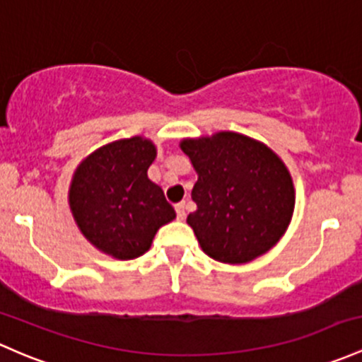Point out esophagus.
Wrapping results in <instances>:
<instances>
[{"mask_svg": "<svg viewBox=\"0 0 362 362\" xmlns=\"http://www.w3.org/2000/svg\"><path fill=\"white\" fill-rule=\"evenodd\" d=\"M175 211H177V218L184 220L185 218V204L184 203H177L175 204Z\"/></svg>", "mask_w": 362, "mask_h": 362, "instance_id": "esophagus-1", "label": "esophagus"}]
</instances>
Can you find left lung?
Segmentation results:
<instances>
[{"label":"left lung","mask_w":362,"mask_h":362,"mask_svg":"<svg viewBox=\"0 0 362 362\" xmlns=\"http://www.w3.org/2000/svg\"><path fill=\"white\" fill-rule=\"evenodd\" d=\"M197 182L187 216L201 248L222 264H246L277 245L291 222L295 187L279 156L234 132L184 139Z\"/></svg>","instance_id":"obj_1"}]
</instances>
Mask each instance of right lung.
<instances>
[{
  "mask_svg": "<svg viewBox=\"0 0 362 362\" xmlns=\"http://www.w3.org/2000/svg\"><path fill=\"white\" fill-rule=\"evenodd\" d=\"M156 159L149 139L132 136L93 151L72 175L69 206L81 234L102 253L132 260L151 248L173 206L147 170Z\"/></svg>",
  "mask_w": 362,
  "mask_h": 362,
  "instance_id": "obj_1",
  "label": "right lung"
}]
</instances>
